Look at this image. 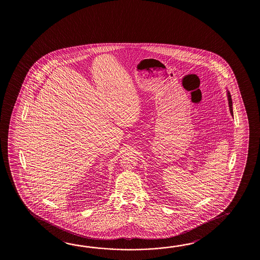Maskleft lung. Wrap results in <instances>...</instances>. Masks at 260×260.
Masks as SVG:
<instances>
[{
	"instance_id": "8db88e82",
	"label": "left lung",
	"mask_w": 260,
	"mask_h": 260,
	"mask_svg": "<svg viewBox=\"0 0 260 260\" xmlns=\"http://www.w3.org/2000/svg\"><path fill=\"white\" fill-rule=\"evenodd\" d=\"M226 95H228V101H229V107H230V111H231V114H232V116L233 117L232 95H231V93H230V91H228V90H226Z\"/></svg>"
}]
</instances>
